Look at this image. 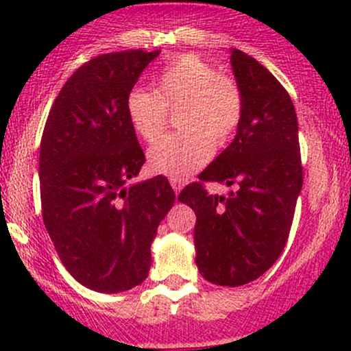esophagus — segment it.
I'll return each instance as SVG.
<instances>
[{"label": "esophagus", "instance_id": "1", "mask_svg": "<svg viewBox=\"0 0 351 351\" xmlns=\"http://www.w3.org/2000/svg\"><path fill=\"white\" fill-rule=\"evenodd\" d=\"M169 183H171L173 190H175L176 193H178L180 190L183 189V185H185V183H183V180H176V178H171V180H169Z\"/></svg>", "mask_w": 351, "mask_h": 351}]
</instances>
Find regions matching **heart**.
<instances>
[{
    "label": "heart",
    "instance_id": "b5f03b06",
    "mask_svg": "<svg viewBox=\"0 0 351 351\" xmlns=\"http://www.w3.org/2000/svg\"><path fill=\"white\" fill-rule=\"evenodd\" d=\"M178 110L182 132L162 137L147 151V165L156 175L183 180L224 147L238 130L243 98L231 77L197 54L173 59L154 81V91L132 88L125 98V115L134 132L146 143L162 134L168 110Z\"/></svg>",
    "mask_w": 351,
    "mask_h": 351
}]
</instances>
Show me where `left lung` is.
Segmentation results:
<instances>
[{"instance_id": "8db88e82", "label": "left lung", "mask_w": 351, "mask_h": 351, "mask_svg": "<svg viewBox=\"0 0 351 351\" xmlns=\"http://www.w3.org/2000/svg\"><path fill=\"white\" fill-rule=\"evenodd\" d=\"M232 74L243 98L236 137L200 181L234 186L208 196L199 182L178 200L197 215L195 263L205 280L239 287L256 280L284 251L302 189L299 127L292 100L277 77L251 56L231 49Z\"/></svg>"}]
</instances>
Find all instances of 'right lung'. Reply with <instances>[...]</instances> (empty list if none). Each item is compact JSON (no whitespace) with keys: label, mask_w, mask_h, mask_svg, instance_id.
Masks as SVG:
<instances>
[{"label":"right lung","mask_w":351,"mask_h":351,"mask_svg":"<svg viewBox=\"0 0 351 351\" xmlns=\"http://www.w3.org/2000/svg\"><path fill=\"white\" fill-rule=\"evenodd\" d=\"M159 52L88 61L66 81L42 134L45 229L67 271L95 292H123L146 280L158 226L175 204L165 176L130 183L146 158L125 98Z\"/></svg>","instance_id":"obj_1"}]
</instances>
